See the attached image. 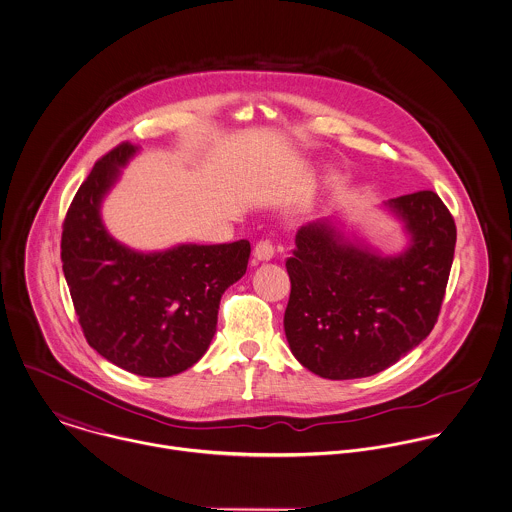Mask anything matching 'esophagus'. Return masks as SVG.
Segmentation results:
<instances>
[{"instance_id":"obj_1","label":"esophagus","mask_w":512,"mask_h":512,"mask_svg":"<svg viewBox=\"0 0 512 512\" xmlns=\"http://www.w3.org/2000/svg\"><path fill=\"white\" fill-rule=\"evenodd\" d=\"M253 255L257 261H271L275 257V245L271 239H261L255 249H253Z\"/></svg>"}]
</instances>
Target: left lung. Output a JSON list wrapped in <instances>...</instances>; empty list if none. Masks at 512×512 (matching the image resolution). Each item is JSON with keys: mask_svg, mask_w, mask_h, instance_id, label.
<instances>
[{"mask_svg": "<svg viewBox=\"0 0 512 512\" xmlns=\"http://www.w3.org/2000/svg\"><path fill=\"white\" fill-rule=\"evenodd\" d=\"M385 206L408 233L402 253L381 255L318 220L298 229L286 259L284 334L292 355L324 379L385 371L438 320L454 263V218L432 190Z\"/></svg>", "mask_w": 512, "mask_h": 512, "instance_id": "left-lung-1", "label": "left lung"}]
</instances>
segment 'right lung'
Masks as SVG:
<instances>
[{
  "instance_id": "right-lung-1",
  "label": "right lung",
  "mask_w": 512,
  "mask_h": 512,
  "mask_svg": "<svg viewBox=\"0 0 512 512\" xmlns=\"http://www.w3.org/2000/svg\"><path fill=\"white\" fill-rule=\"evenodd\" d=\"M137 151L121 143L94 165L66 212L60 259L90 347L129 373L171 377L206 353L222 294L245 275L251 245L182 243L141 253L115 241L100 208Z\"/></svg>"
}]
</instances>
